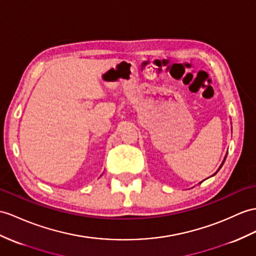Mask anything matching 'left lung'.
Segmentation results:
<instances>
[{
	"mask_svg": "<svg viewBox=\"0 0 256 256\" xmlns=\"http://www.w3.org/2000/svg\"><path fill=\"white\" fill-rule=\"evenodd\" d=\"M226 158H227V154H226V156H225V158H224V160H222V164H220V168H218V170H220V168H222V165H224V163H225V160H226ZM218 170H217V172H218ZM217 172H215V174H214V175H216V174H217ZM214 175H213V176H214ZM200 184H201V182H200Z\"/></svg>",
	"mask_w": 256,
	"mask_h": 256,
	"instance_id": "1",
	"label": "left lung"
}]
</instances>
